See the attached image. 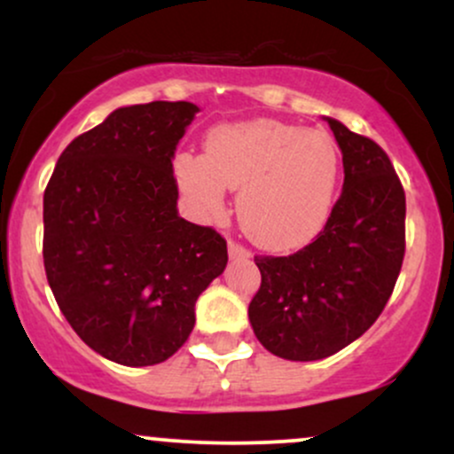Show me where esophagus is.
Here are the masks:
<instances>
[{
    "mask_svg": "<svg viewBox=\"0 0 454 454\" xmlns=\"http://www.w3.org/2000/svg\"><path fill=\"white\" fill-rule=\"evenodd\" d=\"M228 256H231V258H249V252L243 247V245L228 241Z\"/></svg>",
    "mask_w": 454,
    "mask_h": 454,
    "instance_id": "34e87169",
    "label": "esophagus"
}]
</instances>
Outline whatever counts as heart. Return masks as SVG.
<instances>
[{
	"instance_id": "heart-1",
	"label": "heart",
	"mask_w": 454,
	"mask_h": 454,
	"mask_svg": "<svg viewBox=\"0 0 454 454\" xmlns=\"http://www.w3.org/2000/svg\"><path fill=\"white\" fill-rule=\"evenodd\" d=\"M340 153L328 134L275 119L223 123L205 140V158L181 153L175 175L207 217L239 190L237 215L260 247L290 252L322 231L333 207Z\"/></svg>"
}]
</instances>
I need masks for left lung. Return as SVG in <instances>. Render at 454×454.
Wrapping results in <instances>:
<instances>
[{
  "label": "left lung",
  "mask_w": 454,
  "mask_h": 454,
  "mask_svg": "<svg viewBox=\"0 0 454 454\" xmlns=\"http://www.w3.org/2000/svg\"><path fill=\"white\" fill-rule=\"evenodd\" d=\"M343 187L325 231L293 256H258L249 303L258 341L286 361H320L350 346L390 299L405 252V194L388 155L333 117Z\"/></svg>",
  "instance_id": "obj_1"
}]
</instances>
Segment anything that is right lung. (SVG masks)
I'll use <instances>...</instances> for the list:
<instances>
[{"instance_id": "obj_1", "label": "right lung", "mask_w": 454, "mask_h": 454, "mask_svg": "<svg viewBox=\"0 0 454 454\" xmlns=\"http://www.w3.org/2000/svg\"><path fill=\"white\" fill-rule=\"evenodd\" d=\"M200 108L121 106L72 140L44 192V269L61 314L91 350L126 367L164 363L226 269V241L184 220L173 160Z\"/></svg>"}]
</instances>
